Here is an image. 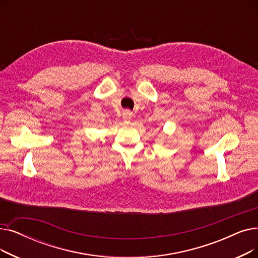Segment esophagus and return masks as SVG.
Masks as SVG:
<instances>
[{"mask_svg":"<svg viewBox=\"0 0 258 258\" xmlns=\"http://www.w3.org/2000/svg\"><path fill=\"white\" fill-rule=\"evenodd\" d=\"M132 111H130V110H124L122 113V118H123V121H124L125 123H128L130 121H131V119H132Z\"/></svg>","mask_w":258,"mask_h":258,"instance_id":"esophagus-1","label":"esophagus"}]
</instances>
